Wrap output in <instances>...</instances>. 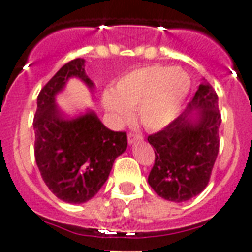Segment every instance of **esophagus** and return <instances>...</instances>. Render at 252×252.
Segmentation results:
<instances>
[{"label": "esophagus", "instance_id": "1", "mask_svg": "<svg viewBox=\"0 0 252 252\" xmlns=\"http://www.w3.org/2000/svg\"><path fill=\"white\" fill-rule=\"evenodd\" d=\"M138 141H142L141 134H137V133L128 134V144H129V145H133V144H136V142Z\"/></svg>", "mask_w": 252, "mask_h": 252}]
</instances>
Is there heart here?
I'll list each match as a JSON object with an SVG mask.
<instances>
[{
	"mask_svg": "<svg viewBox=\"0 0 252 252\" xmlns=\"http://www.w3.org/2000/svg\"><path fill=\"white\" fill-rule=\"evenodd\" d=\"M191 89V80L179 66L148 65L126 73L102 98L103 108L116 123L138 119L146 129L161 130L179 115Z\"/></svg>",
	"mask_w": 252,
	"mask_h": 252,
	"instance_id": "obj_1",
	"label": "heart"
}]
</instances>
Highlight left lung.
Segmentation results:
<instances>
[{
    "label": "left lung",
    "instance_id": "8db88e82",
    "mask_svg": "<svg viewBox=\"0 0 252 252\" xmlns=\"http://www.w3.org/2000/svg\"><path fill=\"white\" fill-rule=\"evenodd\" d=\"M220 126L219 98L203 78L187 110L148 137L156 153L148 182L158 196L183 203L207 187L219 154Z\"/></svg>",
    "mask_w": 252,
    "mask_h": 252
}]
</instances>
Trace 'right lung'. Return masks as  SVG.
<instances>
[{"label": "right lung", "mask_w": 252, "mask_h": 252, "mask_svg": "<svg viewBox=\"0 0 252 252\" xmlns=\"http://www.w3.org/2000/svg\"><path fill=\"white\" fill-rule=\"evenodd\" d=\"M70 78H78L93 94L95 84L85 73V60L65 64L37 96L33 118L35 159L51 192L70 204L93 199L108 179L115 159L126 152L124 132L103 126L91 108L68 118L57 104V96Z\"/></svg>", "instance_id": "obj_1"}]
</instances>
